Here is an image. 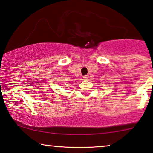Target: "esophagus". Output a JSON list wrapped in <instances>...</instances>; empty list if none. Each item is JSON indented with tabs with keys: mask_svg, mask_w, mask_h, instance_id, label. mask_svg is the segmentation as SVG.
<instances>
[{
	"mask_svg": "<svg viewBox=\"0 0 153 153\" xmlns=\"http://www.w3.org/2000/svg\"><path fill=\"white\" fill-rule=\"evenodd\" d=\"M88 77H89V76H87V75H86V76H83V78L84 79H87Z\"/></svg>",
	"mask_w": 153,
	"mask_h": 153,
	"instance_id": "34e87169",
	"label": "esophagus"
}]
</instances>
